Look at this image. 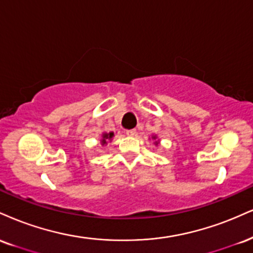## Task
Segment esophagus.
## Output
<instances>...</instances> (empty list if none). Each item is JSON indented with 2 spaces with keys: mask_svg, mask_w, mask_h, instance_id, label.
Instances as JSON below:
<instances>
[{
  "mask_svg": "<svg viewBox=\"0 0 253 253\" xmlns=\"http://www.w3.org/2000/svg\"><path fill=\"white\" fill-rule=\"evenodd\" d=\"M126 134L128 136H134L136 134V130L135 129H127Z\"/></svg>",
  "mask_w": 253,
  "mask_h": 253,
  "instance_id": "obj_1",
  "label": "esophagus"
}]
</instances>
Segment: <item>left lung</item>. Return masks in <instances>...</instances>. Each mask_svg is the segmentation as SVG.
Masks as SVG:
<instances>
[{"instance_id":"obj_1","label":"left lung","mask_w":253,"mask_h":253,"mask_svg":"<svg viewBox=\"0 0 253 253\" xmlns=\"http://www.w3.org/2000/svg\"><path fill=\"white\" fill-rule=\"evenodd\" d=\"M152 140H154V145H156V146H159V144H160V140L158 139V136H157V135H152Z\"/></svg>"}]
</instances>
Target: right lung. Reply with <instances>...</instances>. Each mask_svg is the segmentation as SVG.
<instances>
[{
    "label": "right lung",
    "instance_id": "1",
    "mask_svg": "<svg viewBox=\"0 0 253 253\" xmlns=\"http://www.w3.org/2000/svg\"><path fill=\"white\" fill-rule=\"evenodd\" d=\"M113 136H114V133L113 132H102L101 134V139H100V145L101 146H106L108 144V141L112 142V140H113Z\"/></svg>",
    "mask_w": 253,
    "mask_h": 253
}]
</instances>
